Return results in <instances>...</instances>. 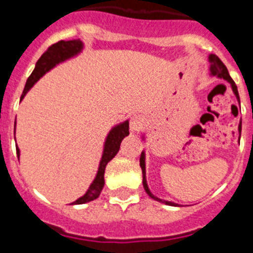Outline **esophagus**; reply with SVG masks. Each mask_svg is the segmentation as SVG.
<instances>
[{
  "instance_id": "obj_1",
  "label": "esophagus",
  "mask_w": 253,
  "mask_h": 253,
  "mask_svg": "<svg viewBox=\"0 0 253 253\" xmlns=\"http://www.w3.org/2000/svg\"><path fill=\"white\" fill-rule=\"evenodd\" d=\"M145 125L144 118L141 116H133L130 121V130L131 132H137L140 131Z\"/></svg>"
}]
</instances>
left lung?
Wrapping results in <instances>:
<instances>
[{
  "instance_id": "1",
  "label": "left lung",
  "mask_w": 253,
  "mask_h": 253,
  "mask_svg": "<svg viewBox=\"0 0 253 253\" xmlns=\"http://www.w3.org/2000/svg\"><path fill=\"white\" fill-rule=\"evenodd\" d=\"M209 59H211V62H212V67H211V71H212L213 75H215V77H219V78H223L225 80H227L230 84H231V87H233V91L234 93H235V96L238 97V100H239V93H238V88L237 85H235V83H234V80L231 79V77L229 75V71H227L226 66L223 65V62L221 61V59L217 57V55H211L209 57ZM242 131V122L239 123V132ZM144 153H141L140 156V168H141V171H143V186H144V190L145 192H147L149 196H151L152 199H155V200L160 201V203H165V204L168 205H175L174 203H171V201H165V200H161V199L156 198L155 195L151 194V191H149V188H148V184H147V179H145V162H144Z\"/></svg>"
}]
</instances>
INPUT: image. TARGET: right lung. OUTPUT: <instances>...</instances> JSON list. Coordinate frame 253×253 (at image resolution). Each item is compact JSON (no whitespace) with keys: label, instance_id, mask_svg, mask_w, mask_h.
I'll list each match as a JSON object with an SVG mask.
<instances>
[{"label":"right lung","instance_id":"1","mask_svg":"<svg viewBox=\"0 0 253 253\" xmlns=\"http://www.w3.org/2000/svg\"><path fill=\"white\" fill-rule=\"evenodd\" d=\"M82 41L80 40H61L55 44L50 45L48 48V50L41 55L39 61L36 62V66L35 70L32 71L28 79H27L26 87L23 89V93H22V97L20 100L24 97V94L28 92L32 85H34L39 79H40L42 75H44L46 71L54 67L57 63L62 62L65 59L73 57L77 53H79L82 50ZM128 122H125L120 126L114 127L110 132H109L108 137H106L105 141V148H104V155H102L101 162H100V168H98L97 175L94 178V180L92 182V184L89 186L88 191L85 192L84 196H82L80 199H78L77 201H74L73 204H84V203H88V201H92L94 199H97L101 194L102 188H104V184H105V179H104V174H105V168L108 165V162L110 160H113V157L118 153L121 147V143H122L123 137H126L128 135ZM16 155H18V159H19V149L16 148Z\"/></svg>","mask_w":253,"mask_h":253}]
</instances>
